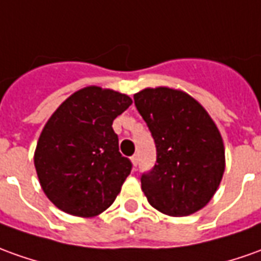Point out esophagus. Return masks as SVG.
Returning a JSON list of instances; mask_svg holds the SVG:
<instances>
[{"label":"esophagus","mask_w":261,"mask_h":261,"mask_svg":"<svg viewBox=\"0 0 261 261\" xmlns=\"http://www.w3.org/2000/svg\"><path fill=\"white\" fill-rule=\"evenodd\" d=\"M130 161H132V165L136 168V166H138V161H139V159H138V154H134V156L130 158Z\"/></svg>","instance_id":"esophagus-1"}]
</instances>
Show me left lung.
I'll return each instance as SVG.
<instances>
[{
  "mask_svg": "<svg viewBox=\"0 0 261 261\" xmlns=\"http://www.w3.org/2000/svg\"><path fill=\"white\" fill-rule=\"evenodd\" d=\"M134 99L156 143V165L141 177L150 206L173 217L203 209L216 193L226 168L216 123L180 89L145 88Z\"/></svg>",
  "mask_w": 261,
  "mask_h": 261,
  "instance_id": "obj_1",
  "label": "left lung"
}]
</instances>
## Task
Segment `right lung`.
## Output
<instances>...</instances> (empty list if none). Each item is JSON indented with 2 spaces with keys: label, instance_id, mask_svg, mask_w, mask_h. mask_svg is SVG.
<instances>
[{
  "label": "right lung",
  "instance_id": "add662e5",
  "mask_svg": "<svg viewBox=\"0 0 261 261\" xmlns=\"http://www.w3.org/2000/svg\"><path fill=\"white\" fill-rule=\"evenodd\" d=\"M130 105L125 93L91 85L66 98L45 123L34 165L59 210L95 217L115 202L132 163L120 154L112 123Z\"/></svg>",
  "mask_w": 261,
  "mask_h": 261
}]
</instances>
